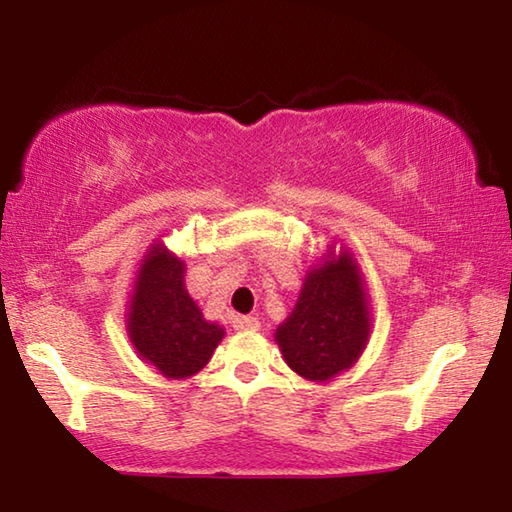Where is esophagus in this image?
<instances>
[{"label": "esophagus", "instance_id": "1", "mask_svg": "<svg viewBox=\"0 0 512 512\" xmlns=\"http://www.w3.org/2000/svg\"><path fill=\"white\" fill-rule=\"evenodd\" d=\"M232 327L239 329V332H255V329H259V320L255 316H235Z\"/></svg>", "mask_w": 512, "mask_h": 512}]
</instances>
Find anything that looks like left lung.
I'll return each instance as SVG.
<instances>
[{
    "label": "left lung",
    "instance_id": "8db88e82",
    "mask_svg": "<svg viewBox=\"0 0 512 512\" xmlns=\"http://www.w3.org/2000/svg\"><path fill=\"white\" fill-rule=\"evenodd\" d=\"M368 334L370 314L359 268L341 250L339 257L307 275L298 305L287 323L277 327L275 341L291 370L325 381L359 359Z\"/></svg>",
    "mask_w": 512,
    "mask_h": 512
}]
</instances>
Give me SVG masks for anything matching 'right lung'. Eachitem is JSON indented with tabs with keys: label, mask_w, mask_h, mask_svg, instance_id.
<instances>
[{
	"label": "right lung",
	"mask_w": 512,
	"mask_h": 512,
	"mask_svg": "<svg viewBox=\"0 0 512 512\" xmlns=\"http://www.w3.org/2000/svg\"><path fill=\"white\" fill-rule=\"evenodd\" d=\"M185 264L164 246L144 259L128 316L131 341L164 377L183 379L212 359L223 329L207 323L183 280Z\"/></svg>",
	"instance_id": "add662e5"
}]
</instances>
